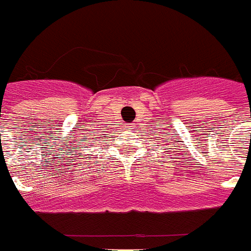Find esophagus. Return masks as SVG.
Returning <instances> with one entry per match:
<instances>
[{"label":"esophagus","instance_id":"34e87169","mask_svg":"<svg viewBox=\"0 0 251 251\" xmlns=\"http://www.w3.org/2000/svg\"><path fill=\"white\" fill-rule=\"evenodd\" d=\"M127 127H132V124H127Z\"/></svg>","mask_w":251,"mask_h":251}]
</instances>
